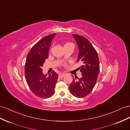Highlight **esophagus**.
Segmentation results:
<instances>
[{
    "label": "esophagus",
    "mask_w": 130,
    "mask_h": 130,
    "mask_svg": "<svg viewBox=\"0 0 130 130\" xmlns=\"http://www.w3.org/2000/svg\"><path fill=\"white\" fill-rule=\"evenodd\" d=\"M65 75H66L65 74H60L59 75V78H63V77H64V76H65Z\"/></svg>",
    "instance_id": "obj_1"
}]
</instances>
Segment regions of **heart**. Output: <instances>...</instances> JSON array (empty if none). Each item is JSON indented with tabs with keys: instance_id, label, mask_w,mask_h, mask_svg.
<instances>
[{
	"instance_id": "b5f03b06",
	"label": "heart",
	"mask_w": 130,
	"mask_h": 130,
	"mask_svg": "<svg viewBox=\"0 0 130 130\" xmlns=\"http://www.w3.org/2000/svg\"><path fill=\"white\" fill-rule=\"evenodd\" d=\"M71 44V43H66V44H65V45H68V44Z\"/></svg>"
}]
</instances>
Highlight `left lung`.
<instances>
[{"label":"left lung","instance_id":"1","mask_svg":"<svg viewBox=\"0 0 130 130\" xmlns=\"http://www.w3.org/2000/svg\"><path fill=\"white\" fill-rule=\"evenodd\" d=\"M78 46L77 62L82 61L80 68L82 77L75 79L69 86L70 92L77 98H84L92 91L97 82L99 72L98 53L88 40L78 35H73Z\"/></svg>","mask_w":130,"mask_h":130}]
</instances>
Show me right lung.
I'll return each mask as SVG.
<instances>
[{"instance_id":"1","label":"right lung","mask_w":130,"mask_h":130,"mask_svg":"<svg viewBox=\"0 0 130 130\" xmlns=\"http://www.w3.org/2000/svg\"><path fill=\"white\" fill-rule=\"evenodd\" d=\"M56 33L49 35L36 43L28 52L25 65L26 82L33 94L42 98H49L54 95L58 75L53 71L43 75L42 67L48 58L51 43Z\"/></svg>"}]
</instances>
